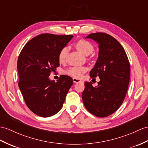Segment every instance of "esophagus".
Instances as JSON below:
<instances>
[{"label": "esophagus", "mask_w": 148, "mask_h": 148, "mask_svg": "<svg viewBox=\"0 0 148 148\" xmlns=\"http://www.w3.org/2000/svg\"><path fill=\"white\" fill-rule=\"evenodd\" d=\"M73 81L74 83H79V82H82V80H79V79L78 78H73Z\"/></svg>", "instance_id": "34e87169"}]
</instances>
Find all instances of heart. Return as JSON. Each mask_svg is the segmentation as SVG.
Here are the masks:
<instances>
[{
	"label": "heart",
	"instance_id": "heart-1",
	"mask_svg": "<svg viewBox=\"0 0 148 148\" xmlns=\"http://www.w3.org/2000/svg\"><path fill=\"white\" fill-rule=\"evenodd\" d=\"M75 47L82 53L85 55H89L93 52L94 48L91 42L85 40L80 39L75 43ZM68 49L66 47H64L60 50L58 54V60L60 63H63L65 61L68 55ZM86 71V68L84 66H74L71 67L68 69L65 73L68 75H71L75 78H80L83 74Z\"/></svg>",
	"mask_w": 148,
	"mask_h": 148
}]
</instances>
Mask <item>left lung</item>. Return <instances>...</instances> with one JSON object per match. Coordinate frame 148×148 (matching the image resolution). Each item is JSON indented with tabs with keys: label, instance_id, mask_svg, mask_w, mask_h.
Returning <instances> with one entry per match:
<instances>
[{
	"label": "left lung",
	"instance_id": "1",
	"mask_svg": "<svg viewBox=\"0 0 148 148\" xmlns=\"http://www.w3.org/2000/svg\"><path fill=\"white\" fill-rule=\"evenodd\" d=\"M86 38L99 44V57L90 72L91 78L100 79L97 86L85 83L84 104L89 112L105 117L115 112L123 102L130 79V63L123 47L117 39L103 32L88 35Z\"/></svg>",
	"mask_w": 148,
	"mask_h": 148
}]
</instances>
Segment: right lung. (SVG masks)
Returning a JSON list of instances; mask_svg holds the SVG:
<instances>
[{
	"instance_id": "1",
	"label": "right lung",
	"mask_w": 148,
	"mask_h": 148,
	"mask_svg": "<svg viewBox=\"0 0 148 148\" xmlns=\"http://www.w3.org/2000/svg\"><path fill=\"white\" fill-rule=\"evenodd\" d=\"M73 37L38 35L29 41L19 54L18 85L29 109L39 116L48 117L58 112L73 85V79L67 75H61L56 82L49 78L50 73L60 66V51Z\"/></svg>"
}]
</instances>
